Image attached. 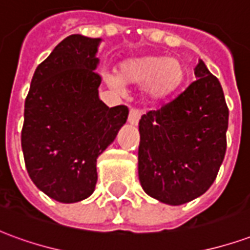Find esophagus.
Instances as JSON below:
<instances>
[{"mask_svg": "<svg viewBox=\"0 0 250 250\" xmlns=\"http://www.w3.org/2000/svg\"><path fill=\"white\" fill-rule=\"evenodd\" d=\"M139 119H141V111H138V109H131L130 114H128V123L132 125H136L139 123Z\"/></svg>", "mask_w": 250, "mask_h": 250, "instance_id": "34e87169", "label": "esophagus"}]
</instances>
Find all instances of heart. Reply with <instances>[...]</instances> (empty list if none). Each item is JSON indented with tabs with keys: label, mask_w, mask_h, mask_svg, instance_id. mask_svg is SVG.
<instances>
[{
	"label": "heart",
	"mask_w": 250,
	"mask_h": 250,
	"mask_svg": "<svg viewBox=\"0 0 250 250\" xmlns=\"http://www.w3.org/2000/svg\"><path fill=\"white\" fill-rule=\"evenodd\" d=\"M186 66L178 57L141 56L130 57L120 62L116 76L108 75L107 82L122 91L124 85L146 84L145 92L150 100H162L171 96L186 80Z\"/></svg>",
	"instance_id": "heart-1"
}]
</instances>
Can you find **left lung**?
Returning <instances> with one entry per match:
<instances>
[{
  "mask_svg": "<svg viewBox=\"0 0 250 250\" xmlns=\"http://www.w3.org/2000/svg\"><path fill=\"white\" fill-rule=\"evenodd\" d=\"M197 80L139 120L138 173L143 190L167 205L198 198L213 185L226 151L229 109L218 79L199 60Z\"/></svg>",
  "mask_w": 250,
  "mask_h": 250,
  "instance_id": "left-lung-1",
  "label": "left lung"
}]
</instances>
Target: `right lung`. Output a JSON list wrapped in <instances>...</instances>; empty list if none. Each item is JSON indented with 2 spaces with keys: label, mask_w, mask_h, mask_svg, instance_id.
I'll return each instance as SVG.
<instances>
[{
  "label": "right lung",
  "mask_w": 250,
  "mask_h": 250,
  "mask_svg": "<svg viewBox=\"0 0 250 250\" xmlns=\"http://www.w3.org/2000/svg\"><path fill=\"white\" fill-rule=\"evenodd\" d=\"M102 39L71 35L36 68L25 99L21 146L30 179L62 204L88 198L96 161L115 141L128 108L99 99Z\"/></svg>",
  "instance_id": "obj_1"
}]
</instances>
